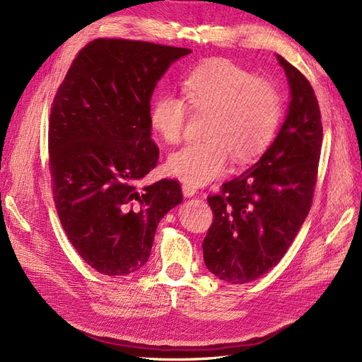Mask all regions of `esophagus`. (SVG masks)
Masks as SVG:
<instances>
[{"instance_id":"34e87169","label":"esophagus","mask_w":362,"mask_h":362,"mask_svg":"<svg viewBox=\"0 0 362 362\" xmlns=\"http://www.w3.org/2000/svg\"><path fill=\"white\" fill-rule=\"evenodd\" d=\"M182 191H183L185 197H192L194 194H197V188L192 187V185H189V183H183L182 185Z\"/></svg>"}]
</instances>
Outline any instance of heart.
I'll list each match as a JSON object with an SVG mask.
<instances>
[{
  "instance_id": "b5f03b06",
  "label": "heart",
  "mask_w": 362,
  "mask_h": 362,
  "mask_svg": "<svg viewBox=\"0 0 362 362\" xmlns=\"http://www.w3.org/2000/svg\"><path fill=\"white\" fill-rule=\"evenodd\" d=\"M183 92L191 110L211 113L204 141L174 151L168 170L192 187L220 177L233 154L249 162L273 142L282 118V97L270 80L256 77L227 59H211L189 71ZM189 109L183 97L160 94L150 109L153 130L174 146L183 139Z\"/></svg>"
}]
</instances>
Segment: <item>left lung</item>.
<instances>
[{
    "instance_id": "left-lung-1",
    "label": "left lung",
    "mask_w": 362,
    "mask_h": 362,
    "mask_svg": "<svg viewBox=\"0 0 362 362\" xmlns=\"http://www.w3.org/2000/svg\"><path fill=\"white\" fill-rule=\"evenodd\" d=\"M291 103L284 126L252 168L209 194L214 220L203 240L208 270L247 284L272 270L290 249L311 209L322 153V113L308 78L286 62Z\"/></svg>"
}]
</instances>
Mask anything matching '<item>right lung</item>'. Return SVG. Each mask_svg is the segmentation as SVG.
I'll return each mask as SVG.
<instances>
[{"label": "right lung", "instance_id": "obj_1", "mask_svg": "<svg viewBox=\"0 0 362 362\" xmlns=\"http://www.w3.org/2000/svg\"><path fill=\"white\" fill-rule=\"evenodd\" d=\"M188 48L98 37L78 51L57 88L48 124L51 189L64 230L101 274L147 262L158 223L182 200L180 183L139 180L159 160L151 139L154 86Z\"/></svg>", "mask_w": 362, "mask_h": 362}]
</instances>
